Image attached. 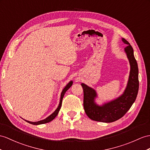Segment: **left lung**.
Instances as JSON below:
<instances>
[{
	"label": "left lung",
	"mask_w": 150,
	"mask_h": 150,
	"mask_svg": "<svg viewBox=\"0 0 150 150\" xmlns=\"http://www.w3.org/2000/svg\"><path fill=\"white\" fill-rule=\"evenodd\" d=\"M124 43L128 45L125 48L130 64V72L127 86L122 96L116 100L98 106L94 103L96 91L82 83L83 89V107L86 115L92 120L111 123L119 120L126 114L136 100L139 90L138 66L134 55V50L130 43L124 38Z\"/></svg>",
	"instance_id": "1"
}]
</instances>
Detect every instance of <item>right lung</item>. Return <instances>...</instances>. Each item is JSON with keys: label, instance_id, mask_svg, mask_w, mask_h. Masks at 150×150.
Returning a JSON list of instances; mask_svg holds the SVG:
<instances>
[{"label": "right lung", "instance_id": "1", "mask_svg": "<svg viewBox=\"0 0 150 150\" xmlns=\"http://www.w3.org/2000/svg\"><path fill=\"white\" fill-rule=\"evenodd\" d=\"M72 81H70L67 84V86L64 88V89L62 90V93H61L60 101L59 105H58V107L57 108V109H56V110L54 111V112L53 113H52V114L50 116H49L48 117L46 118L45 120H41V121H39V122H32L27 121V120H25V121H26L28 123H30V124H33V125H40V124H44V123H48V122L52 121V120H53L57 116L58 112H59V111H60V108L62 106V99H63V98H64V96L65 92H66V91L69 88H70L72 86Z\"/></svg>", "mask_w": 150, "mask_h": 150}]
</instances>
